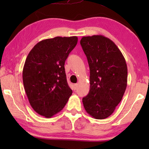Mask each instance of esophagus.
Instances as JSON below:
<instances>
[{
    "instance_id": "34e87169",
    "label": "esophagus",
    "mask_w": 149,
    "mask_h": 149,
    "mask_svg": "<svg viewBox=\"0 0 149 149\" xmlns=\"http://www.w3.org/2000/svg\"><path fill=\"white\" fill-rule=\"evenodd\" d=\"M77 84H74V90H76L77 89Z\"/></svg>"
}]
</instances>
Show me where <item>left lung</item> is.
I'll use <instances>...</instances> for the list:
<instances>
[{
	"mask_svg": "<svg viewBox=\"0 0 149 149\" xmlns=\"http://www.w3.org/2000/svg\"><path fill=\"white\" fill-rule=\"evenodd\" d=\"M80 44L90 69V90L83 104L91 116L105 119L114 112L126 89L125 60L114 42L103 35L83 37Z\"/></svg>",
	"mask_w": 149,
	"mask_h": 149,
	"instance_id": "8db88e82",
	"label": "left lung"
}]
</instances>
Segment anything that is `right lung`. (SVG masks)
I'll return each mask as SVG.
<instances>
[{
  "instance_id": "obj_1",
  "label": "right lung",
  "mask_w": 149,
  "mask_h": 149,
  "mask_svg": "<svg viewBox=\"0 0 149 149\" xmlns=\"http://www.w3.org/2000/svg\"><path fill=\"white\" fill-rule=\"evenodd\" d=\"M77 40L76 36L44 39L27 55L22 72L23 84L30 105L39 115L53 116L72 95L64 64Z\"/></svg>"
}]
</instances>
